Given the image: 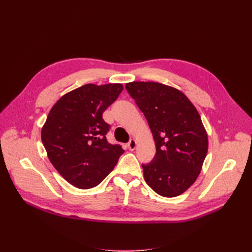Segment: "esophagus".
I'll use <instances>...</instances> for the list:
<instances>
[{
    "label": "esophagus",
    "instance_id": "1",
    "mask_svg": "<svg viewBox=\"0 0 252 252\" xmlns=\"http://www.w3.org/2000/svg\"><path fill=\"white\" fill-rule=\"evenodd\" d=\"M136 141L134 140V139H131L130 141L128 142V144H127V147H128V149L129 150H134L135 149V147H136Z\"/></svg>",
    "mask_w": 252,
    "mask_h": 252
}]
</instances>
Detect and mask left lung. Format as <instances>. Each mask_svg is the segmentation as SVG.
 <instances>
[{
	"label": "left lung",
	"mask_w": 252,
	"mask_h": 252,
	"mask_svg": "<svg viewBox=\"0 0 252 252\" xmlns=\"http://www.w3.org/2000/svg\"><path fill=\"white\" fill-rule=\"evenodd\" d=\"M125 87L156 142L154 159L142 165L145 181L162 196L182 194L199 177L208 150L199 112L184 94L164 84L131 82Z\"/></svg>",
	"instance_id": "obj_1"
}]
</instances>
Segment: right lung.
Wrapping results in <instances>:
<instances>
[{"label":"right lung","instance_id":"obj_1","mask_svg":"<svg viewBox=\"0 0 252 252\" xmlns=\"http://www.w3.org/2000/svg\"><path fill=\"white\" fill-rule=\"evenodd\" d=\"M123 90L122 84H86L53 105L41 138L51 164L71 185L89 189L107 177L124 154L106 139L102 114Z\"/></svg>","mask_w":252,"mask_h":252}]
</instances>
